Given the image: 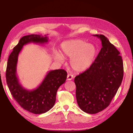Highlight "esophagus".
<instances>
[{
  "label": "esophagus",
  "instance_id": "esophagus-1",
  "mask_svg": "<svg viewBox=\"0 0 133 133\" xmlns=\"http://www.w3.org/2000/svg\"><path fill=\"white\" fill-rule=\"evenodd\" d=\"M73 78V76L71 74H68L67 75V80H71Z\"/></svg>",
  "mask_w": 133,
  "mask_h": 133
}]
</instances>
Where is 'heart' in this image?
Returning <instances> with one entry per match:
<instances>
[{"label":"heart","instance_id":"heart-1","mask_svg":"<svg viewBox=\"0 0 133 133\" xmlns=\"http://www.w3.org/2000/svg\"><path fill=\"white\" fill-rule=\"evenodd\" d=\"M96 54L95 45L80 39L69 40L61 44V54L55 53L54 59L63 63L64 58H70V66L77 72L84 71L93 63Z\"/></svg>","mask_w":133,"mask_h":133}]
</instances>
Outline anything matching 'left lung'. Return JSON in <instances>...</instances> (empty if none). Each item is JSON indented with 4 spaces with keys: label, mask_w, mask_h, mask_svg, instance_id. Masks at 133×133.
Returning a JSON list of instances; mask_svg holds the SVG:
<instances>
[{
    "label": "left lung",
    "mask_w": 133,
    "mask_h": 133,
    "mask_svg": "<svg viewBox=\"0 0 133 133\" xmlns=\"http://www.w3.org/2000/svg\"><path fill=\"white\" fill-rule=\"evenodd\" d=\"M93 36L100 39L102 48L89 69L74 79L78 105L89 114L97 113L109 105L124 75L120 52L104 35Z\"/></svg>",
    "instance_id": "1"
}]
</instances>
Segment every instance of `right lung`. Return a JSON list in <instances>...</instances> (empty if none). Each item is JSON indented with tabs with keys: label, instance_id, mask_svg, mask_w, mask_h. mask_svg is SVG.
Returning <instances> with one entry per match:
<instances>
[{
	"label": "right lung",
	"instance_id": "obj_1",
	"mask_svg": "<svg viewBox=\"0 0 133 133\" xmlns=\"http://www.w3.org/2000/svg\"><path fill=\"white\" fill-rule=\"evenodd\" d=\"M48 42L46 35L30 34L23 37L13 48L7 63L6 80L12 96L24 109L36 114L45 113L53 108L57 90L65 82L67 73L63 69L50 70L37 88L29 90L19 83L17 75V65L19 54L24 45L29 43L44 44Z\"/></svg>",
	"mask_w": 133,
	"mask_h": 133
}]
</instances>
